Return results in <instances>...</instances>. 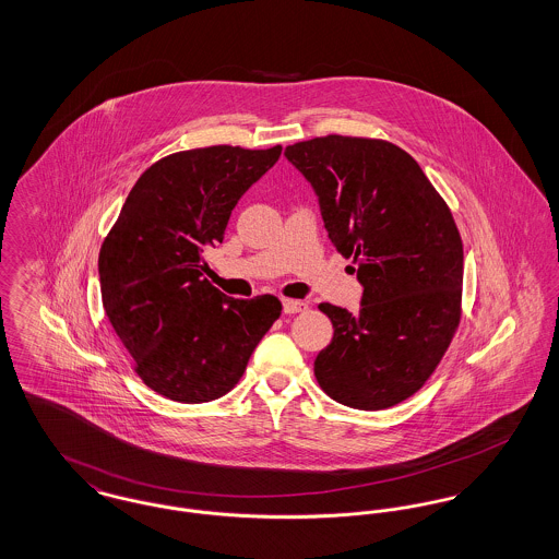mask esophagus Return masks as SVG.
<instances>
[{"instance_id":"1","label":"esophagus","mask_w":559,"mask_h":559,"mask_svg":"<svg viewBox=\"0 0 559 559\" xmlns=\"http://www.w3.org/2000/svg\"><path fill=\"white\" fill-rule=\"evenodd\" d=\"M283 310H285V314H297V312L308 310V304L299 301V299H283Z\"/></svg>"}]
</instances>
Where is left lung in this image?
I'll return each mask as SVG.
<instances>
[{"label":"left lung","mask_w":559,"mask_h":559,"mask_svg":"<svg viewBox=\"0 0 559 559\" xmlns=\"http://www.w3.org/2000/svg\"><path fill=\"white\" fill-rule=\"evenodd\" d=\"M285 155L317 190L329 239L365 287L356 314L320 304L335 333L314 360L317 381L340 404L390 408L426 385L461 322L463 242L451 207L388 140L329 133Z\"/></svg>","instance_id":"8db88e82"}]
</instances>
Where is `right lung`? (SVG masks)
<instances>
[{"label": "right lung", "mask_w": 559, "mask_h": 559, "mask_svg": "<svg viewBox=\"0 0 559 559\" xmlns=\"http://www.w3.org/2000/svg\"><path fill=\"white\" fill-rule=\"evenodd\" d=\"M217 144L155 160L133 185L98 255L107 319L133 371L165 399L201 404L239 383L281 317L274 295L233 299L203 272L242 192L281 157Z\"/></svg>", "instance_id": "obj_1"}]
</instances>
